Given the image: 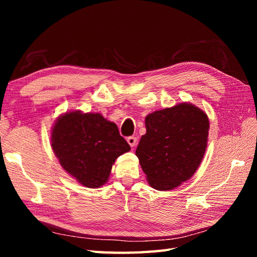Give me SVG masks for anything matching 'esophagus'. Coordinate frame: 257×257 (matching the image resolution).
<instances>
[{
    "label": "esophagus",
    "mask_w": 257,
    "mask_h": 257,
    "mask_svg": "<svg viewBox=\"0 0 257 257\" xmlns=\"http://www.w3.org/2000/svg\"><path fill=\"white\" fill-rule=\"evenodd\" d=\"M127 141H128V144H129L130 147H132V148H135L136 145H137V138L134 137V136H132V137H128Z\"/></svg>",
    "instance_id": "1"
}]
</instances>
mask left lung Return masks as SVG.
Returning <instances> with one entry per match:
<instances>
[{
	"mask_svg": "<svg viewBox=\"0 0 257 257\" xmlns=\"http://www.w3.org/2000/svg\"><path fill=\"white\" fill-rule=\"evenodd\" d=\"M209 128L206 113L192 103L149 113L136 156L150 187L172 190L192 177L203 159Z\"/></svg>",
	"mask_w": 257,
	"mask_h": 257,
	"instance_id": "left-lung-1",
	"label": "left lung"
}]
</instances>
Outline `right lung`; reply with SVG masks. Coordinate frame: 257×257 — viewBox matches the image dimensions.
Instances as JSON below:
<instances>
[{
  "label": "right lung",
  "instance_id": "add662e5",
  "mask_svg": "<svg viewBox=\"0 0 257 257\" xmlns=\"http://www.w3.org/2000/svg\"><path fill=\"white\" fill-rule=\"evenodd\" d=\"M52 148L63 169L87 188L108 181L114 160L130 150L117 124L100 113L66 112L52 129Z\"/></svg>",
  "mask_w": 257,
  "mask_h": 257
}]
</instances>
